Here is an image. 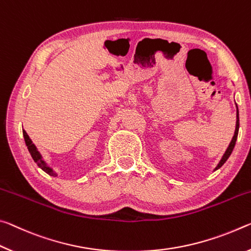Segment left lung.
<instances>
[{
    "label": "left lung",
    "mask_w": 251,
    "mask_h": 251,
    "mask_svg": "<svg viewBox=\"0 0 251 251\" xmlns=\"http://www.w3.org/2000/svg\"><path fill=\"white\" fill-rule=\"evenodd\" d=\"M238 130H239V112H238V108H237V121H236V130H235V134H233L232 137V140L231 142L229 143V147L227 148V150H226L225 154L223 155V158H221L220 162L218 163V166L216 167L215 170H218L220 167H223V164L227 161L228 158L230 157V154H231L233 148H235V145H236V141H237V137H238Z\"/></svg>",
    "instance_id": "left-lung-1"
}]
</instances>
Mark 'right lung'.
Masks as SVG:
<instances>
[{
  "label": "right lung",
  "mask_w": 251,
  "mask_h": 251,
  "mask_svg": "<svg viewBox=\"0 0 251 251\" xmlns=\"http://www.w3.org/2000/svg\"><path fill=\"white\" fill-rule=\"evenodd\" d=\"M23 135H24V140H25V145H26L27 149H28V152L31 153L32 158H33V160H34V161H35V163L38 164V166H39L43 171L47 172L48 175L53 176H56L55 172L53 171L50 167H48L47 163H45V162L43 161L42 155L40 154L38 149H36V147L34 146V143L32 142L30 137H28L27 133L25 132V130H23Z\"/></svg>",
  "instance_id": "right-lung-1"
}]
</instances>
